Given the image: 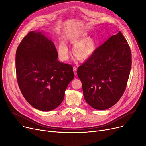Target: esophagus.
<instances>
[{
    "label": "esophagus",
    "instance_id": "34e87169",
    "mask_svg": "<svg viewBox=\"0 0 146 146\" xmlns=\"http://www.w3.org/2000/svg\"><path fill=\"white\" fill-rule=\"evenodd\" d=\"M73 72H74V73L75 75L77 74V67H73Z\"/></svg>",
    "mask_w": 146,
    "mask_h": 146
}]
</instances>
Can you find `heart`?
<instances>
[{
  "label": "heart",
  "mask_w": 146,
  "mask_h": 146,
  "mask_svg": "<svg viewBox=\"0 0 146 146\" xmlns=\"http://www.w3.org/2000/svg\"><path fill=\"white\" fill-rule=\"evenodd\" d=\"M85 34L67 36L66 41L73 44L72 53L76 58L81 61L89 60L96 50V42L92 36H88ZM57 52L59 58L61 61H66L68 58V50L67 44L63 41L58 42Z\"/></svg>",
  "instance_id": "obj_1"
}]
</instances>
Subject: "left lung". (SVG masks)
Masks as SVG:
<instances>
[{
    "label": "left lung",
    "instance_id": "1",
    "mask_svg": "<svg viewBox=\"0 0 146 146\" xmlns=\"http://www.w3.org/2000/svg\"><path fill=\"white\" fill-rule=\"evenodd\" d=\"M131 67V51L119 31L99 47L78 69L86 102L98 110L114 105L125 90Z\"/></svg>",
    "mask_w": 146,
    "mask_h": 146
}]
</instances>
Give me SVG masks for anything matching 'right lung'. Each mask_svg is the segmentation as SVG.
<instances>
[{"instance_id":"add662e5","label":"right lung","mask_w":146,"mask_h":146,"mask_svg":"<svg viewBox=\"0 0 146 146\" xmlns=\"http://www.w3.org/2000/svg\"><path fill=\"white\" fill-rule=\"evenodd\" d=\"M57 58L54 44L41 31L29 32L17 50L18 85L27 101L36 110L56 109L74 77L72 66Z\"/></svg>"}]
</instances>
